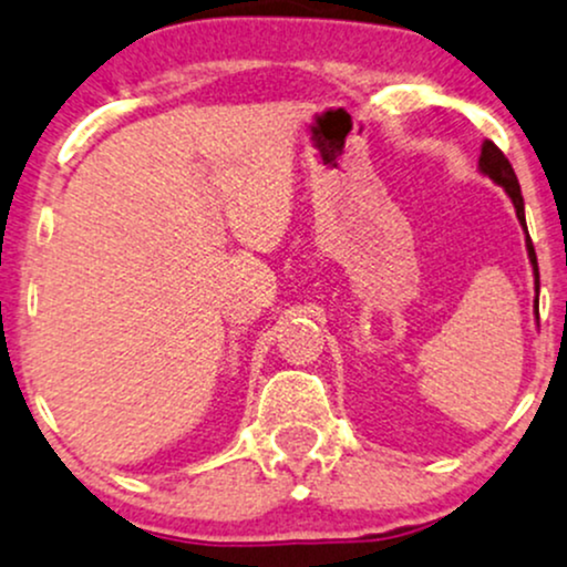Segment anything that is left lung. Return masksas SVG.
I'll list each match as a JSON object with an SVG mask.
<instances>
[{
  "label": "left lung",
  "mask_w": 567,
  "mask_h": 567,
  "mask_svg": "<svg viewBox=\"0 0 567 567\" xmlns=\"http://www.w3.org/2000/svg\"><path fill=\"white\" fill-rule=\"evenodd\" d=\"M480 171H483L491 181H496L498 186L506 188V194H509L514 210H517L519 224H523V229H525V202H523V194H519L517 175H514L509 159L504 157V152H501V148L493 141L483 143V154H480ZM525 234H528V229H525ZM525 245H528V258L533 264V275H536V315H538V261H536V250H533L530 237L525 239Z\"/></svg>",
  "instance_id": "8db88e82"
}]
</instances>
